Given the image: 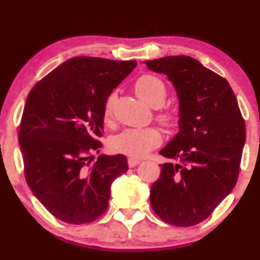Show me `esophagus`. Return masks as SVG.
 I'll use <instances>...</instances> for the list:
<instances>
[{
  "instance_id": "1",
  "label": "esophagus",
  "mask_w": 260,
  "mask_h": 260,
  "mask_svg": "<svg viewBox=\"0 0 260 260\" xmlns=\"http://www.w3.org/2000/svg\"><path fill=\"white\" fill-rule=\"evenodd\" d=\"M140 164V160H138V159H134V157H129V159H128V166H129V168H136L137 165H139Z\"/></svg>"
}]
</instances>
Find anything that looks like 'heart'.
Returning <instances> with one entry per match:
<instances>
[{"mask_svg":"<svg viewBox=\"0 0 260 260\" xmlns=\"http://www.w3.org/2000/svg\"><path fill=\"white\" fill-rule=\"evenodd\" d=\"M134 91L140 100L153 107L162 105L166 99L165 84L160 78L151 74H144L139 77L134 84ZM111 105L112 98H110L106 103L105 112H104L105 121H109L111 117ZM159 118L162 123L169 124V126L174 124L176 121L172 112H162ZM160 142L161 134L156 128H128L113 136L109 140V148L113 153L123 154L136 159V157H143L147 155L151 149L157 147Z\"/></svg>","mask_w":260,"mask_h":260,"instance_id":"obj_1","label":"heart"}]
</instances>
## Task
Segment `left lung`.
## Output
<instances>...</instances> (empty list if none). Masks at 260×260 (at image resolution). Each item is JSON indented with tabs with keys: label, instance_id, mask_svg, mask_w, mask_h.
<instances>
[{
	"label": "left lung",
	"instance_id": "obj_1",
	"mask_svg": "<svg viewBox=\"0 0 260 260\" xmlns=\"http://www.w3.org/2000/svg\"><path fill=\"white\" fill-rule=\"evenodd\" d=\"M178 98V133L159 153L170 160L151 186L155 214L175 226L197 225L234 189L246 140L244 121L228 80L189 56L147 61Z\"/></svg>",
	"mask_w": 260,
	"mask_h": 260
}]
</instances>
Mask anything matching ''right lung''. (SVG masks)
Wrapping results in <instances>:
<instances>
[{
    "label": "right lung",
    "instance_id": "right-lung-1",
    "mask_svg": "<svg viewBox=\"0 0 260 260\" xmlns=\"http://www.w3.org/2000/svg\"><path fill=\"white\" fill-rule=\"evenodd\" d=\"M137 61L73 57L38 83L26 98L19 127L25 180L53 216L88 223L106 211L112 182L127 172V157L100 153L104 112L112 90Z\"/></svg>",
    "mask_w": 260,
    "mask_h": 260
}]
</instances>
